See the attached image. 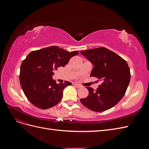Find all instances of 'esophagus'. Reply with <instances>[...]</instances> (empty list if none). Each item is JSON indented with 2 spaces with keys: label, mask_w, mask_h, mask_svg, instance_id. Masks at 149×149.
Wrapping results in <instances>:
<instances>
[{
  "label": "esophagus",
  "mask_w": 149,
  "mask_h": 149,
  "mask_svg": "<svg viewBox=\"0 0 149 149\" xmlns=\"http://www.w3.org/2000/svg\"><path fill=\"white\" fill-rule=\"evenodd\" d=\"M74 86H75L76 87V88H81V86L80 84H77V83H73V84Z\"/></svg>",
  "instance_id": "obj_1"
}]
</instances>
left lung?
I'll return each instance as SVG.
<instances>
[{
    "mask_svg": "<svg viewBox=\"0 0 149 149\" xmlns=\"http://www.w3.org/2000/svg\"><path fill=\"white\" fill-rule=\"evenodd\" d=\"M94 68L90 76L97 78L101 84L96 90L86 87L87 97L81 99L83 104L90 110L102 112L111 109L123 97L130 79L129 67L123 58L106 48L81 51Z\"/></svg>",
    "mask_w": 149,
    "mask_h": 149,
    "instance_id": "obj_1",
    "label": "left lung"
}]
</instances>
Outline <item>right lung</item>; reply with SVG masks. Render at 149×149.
Listing matches in <instances>:
<instances>
[{"instance_id":"add662e5","label":"right lung","mask_w":149,"mask_h":149,"mask_svg":"<svg viewBox=\"0 0 149 149\" xmlns=\"http://www.w3.org/2000/svg\"><path fill=\"white\" fill-rule=\"evenodd\" d=\"M78 53L52 46L29 54L20 66V83L25 96L31 104L47 109L61 101L63 91L71 83L65 81L56 84L52 78L53 71L66 65L70 58Z\"/></svg>"}]
</instances>
